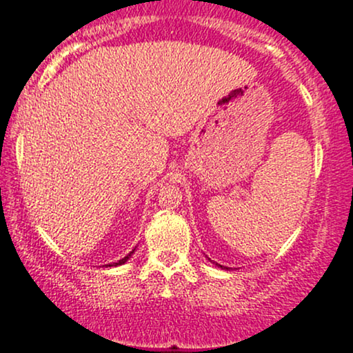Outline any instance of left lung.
<instances>
[{
    "mask_svg": "<svg viewBox=\"0 0 353 353\" xmlns=\"http://www.w3.org/2000/svg\"><path fill=\"white\" fill-rule=\"evenodd\" d=\"M219 267H222V265H219ZM222 269H228V267H222Z\"/></svg>",
    "mask_w": 353,
    "mask_h": 353,
    "instance_id": "8db88e82",
    "label": "left lung"
}]
</instances>
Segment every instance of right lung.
I'll return each instance as SVG.
<instances>
[{
    "label": "right lung",
    "mask_w": 353,
    "mask_h": 353,
    "mask_svg": "<svg viewBox=\"0 0 353 353\" xmlns=\"http://www.w3.org/2000/svg\"><path fill=\"white\" fill-rule=\"evenodd\" d=\"M132 254H134V250H132V252H129L128 255H125V257H124V259H121V261H119V262H116V264H112V265H121V264H124V262H128V259H129V257H131V255H132ZM109 267H111V265H109Z\"/></svg>",
    "instance_id": "right-lung-1"
}]
</instances>
